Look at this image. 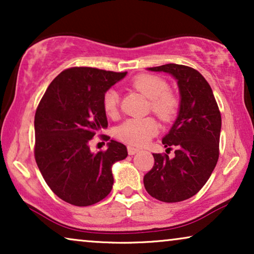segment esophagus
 <instances>
[{
    "mask_svg": "<svg viewBox=\"0 0 254 254\" xmlns=\"http://www.w3.org/2000/svg\"><path fill=\"white\" fill-rule=\"evenodd\" d=\"M127 149H128V154H129V155H135V154H137L138 151H140V149L134 148V147H128Z\"/></svg>",
    "mask_w": 254,
    "mask_h": 254,
    "instance_id": "1",
    "label": "esophagus"
}]
</instances>
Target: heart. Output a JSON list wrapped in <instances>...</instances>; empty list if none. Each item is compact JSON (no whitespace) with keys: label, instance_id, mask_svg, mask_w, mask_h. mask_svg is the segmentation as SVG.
<instances>
[{"label":"heart","instance_id":"obj_1","mask_svg":"<svg viewBox=\"0 0 254 254\" xmlns=\"http://www.w3.org/2000/svg\"><path fill=\"white\" fill-rule=\"evenodd\" d=\"M131 88L150 99L149 110L163 123H171L178 114L180 102L178 96L169 90L165 79L150 74H141L130 82ZM119 93L110 89L103 96V109L106 116L114 118L118 114ZM158 131V125L151 117L130 118L117 127L116 136L120 141L135 147L147 143Z\"/></svg>","mask_w":254,"mask_h":254}]
</instances>
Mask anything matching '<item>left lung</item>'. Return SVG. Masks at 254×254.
<instances>
[{"mask_svg": "<svg viewBox=\"0 0 254 254\" xmlns=\"http://www.w3.org/2000/svg\"><path fill=\"white\" fill-rule=\"evenodd\" d=\"M164 71L178 81L180 110L170 133L162 140L166 154H152L155 164L143 184L152 197L163 202L190 199L202 189L220 155L221 112L213 90L196 69L168 64L149 68ZM176 147L175 157L167 154Z\"/></svg>", "mask_w": 254, "mask_h": 254, "instance_id": "obj_1", "label": "left lung"}]
</instances>
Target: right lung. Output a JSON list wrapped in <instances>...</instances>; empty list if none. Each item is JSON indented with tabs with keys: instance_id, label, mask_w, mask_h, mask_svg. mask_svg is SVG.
Returning a JSON list of instances; mask_svg holds the SVG:
<instances>
[{
	"instance_id": "right-lung-1",
	"label": "right lung",
	"mask_w": 254,
	"mask_h": 254,
	"mask_svg": "<svg viewBox=\"0 0 254 254\" xmlns=\"http://www.w3.org/2000/svg\"><path fill=\"white\" fill-rule=\"evenodd\" d=\"M126 74L68 68L52 81L37 107L34 158L45 182L65 202L91 206L112 190L111 166L127 157L126 145L111 140L106 150L92 154L89 142L107 127L104 93Z\"/></svg>"
}]
</instances>
